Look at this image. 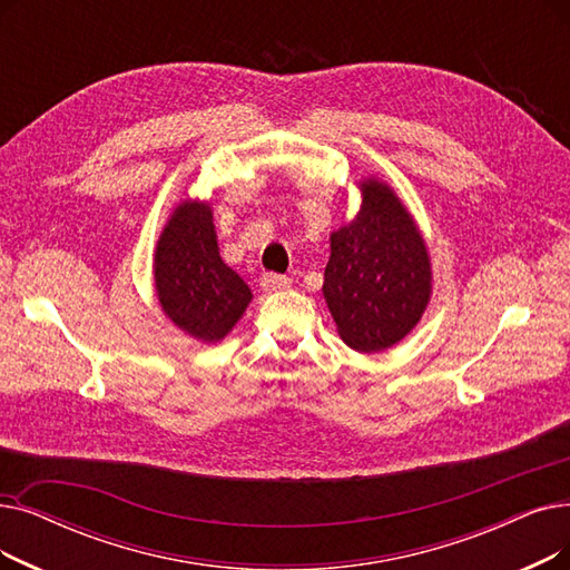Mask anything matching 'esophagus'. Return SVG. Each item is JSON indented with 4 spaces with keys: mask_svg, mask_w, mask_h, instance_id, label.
Segmentation results:
<instances>
[{
    "mask_svg": "<svg viewBox=\"0 0 570 570\" xmlns=\"http://www.w3.org/2000/svg\"><path fill=\"white\" fill-rule=\"evenodd\" d=\"M291 286V279L284 277V275H275V272H267V275L261 277V288L265 293H272V291H282V288H288Z\"/></svg>",
    "mask_w": 570,
    "mask_h": 570,
    "instance_id": "1",
    "label": "esophagus"
}]
</instances>
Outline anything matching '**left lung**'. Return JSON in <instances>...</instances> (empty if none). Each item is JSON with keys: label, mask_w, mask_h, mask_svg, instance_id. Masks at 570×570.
I'll use <instances>...</instances> for the list:
<instances>
[{"label": "left lung", "mask_w": 570, "mask_h": 570, "mask_svg": "<svg viewBox=\"0 0 570 570\" xmlns=\"http://www.w3.org/2000/svg\"><path fill=\"white\" fill-rule=\"evenodd\" d=\"M358 190L356 216L331 233L324 298L344 344L375 354L422 321L433 269L426 239L395 190L377 177L361 179Z\"/></svg>", "instance_id": "left-lung-1"}]
</instances>
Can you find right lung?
I'll list each match as a JSON object with an SVG mask.
<instances>
[{
  "label": "right lung",
  "instance_id": "right-lung-1",
  "mask_svg": "<svg viewBox=\"0 0 570 570\" xmlns=\"http://www.w3.org/2000/svg\"><path fill=\"white\" fill-rule=\"evenodd\" d=\"M154 282L160 309L186 335L216 344L252 303V288L218 254L214 212L181 200L156 242Z\"/></svg>",
  "mask_w": 570,
  "mask_h": 570
}]
</instances>
